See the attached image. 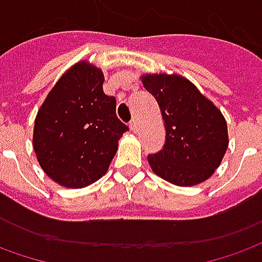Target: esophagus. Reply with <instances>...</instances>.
Segmentation results:
<instances>
[{"instance_id":"esophagus-1","label":"esophagus","mask_w":262,"mask_h":262,"mask_svg":"<svg viewBox=\"0 0 262 262\" xmlns=\"http://www.w3.org/2000/svg\"><path fill=\"white\" fill-rule=\"evenodd\" d=\"M129 126H130L132 132H138V120L136 119H133L130 123H129Z\"/></svg>"}]
</instances>
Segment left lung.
<instances>
[{
    "mask_svg": "<svg viewBox=\"0 0 262 262\" xmlns=\"http://www.w3.org/2000/svg\"><path fill=\"white\" fill-rule=\"evenodd\" d=\"M142 81L158 101L166 129L163 149L147 156L152 170L178 186L206 181L228 147L222 113L181 76L147 74Z\"/></svg>",
    "mask_w": 262,
    "mask_h": 262,
    "instance_id": "obj_1",
    "label": "left lung"
}]
</instances>
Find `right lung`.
I'll list each match as a JSON object with an SVG mask.
<instances>
[{"label": "right lung", "mask_w": 262, "mask_h": 262, "mask_svg": "<svg viewBox=\"0 0 262 262\" xmlns=\"http://www.w3.org/2000/svg\"><path fill=\"white\" fill-rule=\"evenodd\" d=\"M103 73L77 63L50 92L34 124L33 145L42 170L67 188H83L106 173L117 140L129 127L116 99L103 92Z\"/></svg>", "instance_id": "1"}]
</instances>
